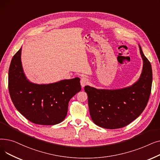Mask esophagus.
I'll list each match as a JSON object with an SVG mask.
<instances>
[{"instance_id": "34e87169", "label": "esophagus", "mask_w": 160, "mask_h": 160, "mask_svg": "<svg viewBox=\"0 0 160 160\" xmlns=\"http://www.w3.org/2000/svg\"><path fill=\"white\" fill-rule=\"evenodd\" d=\"M88 83H89V80L87 78L82 77L81 78V80H80V84H81V86L82 88H83L86 85H87Z\"/></svg>"}]
</instances>
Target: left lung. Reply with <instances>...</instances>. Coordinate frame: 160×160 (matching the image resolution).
Instances as JSON below:
<instances>
[{
	"mask_svg": "<svg viewBox=\"0 0 160 160\" xmlns=\"http://www.w3.org/2000/svg\"><path fill=\"white\" fill-rule=\"evenodd\" d=\"M142 60L140 77L130 86L121 89H96L86 86L91 119L100 127L121 128L129 124L143 112L150 95L152 67L139 45Z\"/></svg>",
	"mask_w": 160,
	"mask_h": 160,
	"instance_id": "obj_1",
	"label": "left lung"
}]
</instances>
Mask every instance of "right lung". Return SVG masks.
<instances>
[{"instance_id": "obj_1", "label": "right lung", "mask_w": 160, "mask_h": 160, "mask_svg": "<svg viewBox=\"0 0 160 160\" xmlns=\"http://www.w3.org/2000/svg\"><path fill=\"white\" fill-rule=\"evenodd\" d=\"M22 47L13 57L8 72V89L12 102L26 119L41 125H54L67 115L71 98L81 90L78 77L48 84L31 82L21 62Z\"/></svg>"}]
</instances>
